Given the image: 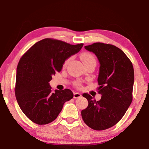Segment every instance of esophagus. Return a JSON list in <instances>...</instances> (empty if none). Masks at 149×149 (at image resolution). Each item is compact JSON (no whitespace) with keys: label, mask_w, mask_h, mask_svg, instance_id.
Returning a JSON list of instances; mask_svg holds the SVG:
<instances>
[{"label":"esophagus","mask_w":149,"mask_h":149,"mask_svg":"<svg viewBox=\"0 0 149 149\" xmlns=\"http://www.w3.org/2000/svg\"><path fill=\"white\" fill-rule=\"evenodd\" d=\"M81 97V94L79 93H77V92H74V97L75 99H77V98H79Z\"/></svg>","instance_id":"esophagus-1"}]
</instances>
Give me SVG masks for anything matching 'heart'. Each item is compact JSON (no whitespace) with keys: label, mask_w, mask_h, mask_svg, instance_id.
<instances>
[{"label":"heart","mask_w":149,"mask_h":149,"mask_svg":"<svg viewBox=\"0 0 149 149\" xmlns=\"http://www.w3.org/2000/svg\"><path fill=\"white\" fill-rule=\"evenodd\" d=\"M80 58L82 60V62H83V63H84L85 65H86L87 64H89V63L93 61H96V60L95 58V57L93 56V55L92 54L89 53V52H83L82 54H81ZM70 59H71L70 58H67L65 60L64 62V66L68 64V63L70 62ZM74 85L75 87H80L81 86V83L80 81H76V82H75Z\"/></svg>","instance_id":"obj_1"}]
</instances>
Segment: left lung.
Instances as JSON below:
<instances>
[{
    "instance_id": "1",
    "label": "left lung",
    "mask_w": 149,
    "mask_h": 149,
    "mask_svg": "<svg viewBox=\"0 0 149 149\" xmlns=\"http://www.w3.org/2000/svg\"><path fill=\"white\" fill-rule=\"evenodd\" d=\"M85 48L100 62L98 92L102 97L97 101L87 93L83 94L89 104L81 111V116L91 129L104 130L122 119L132 102L134 70L129 58L114 45L95 42Z\"/></svg>"
}]
</instances>
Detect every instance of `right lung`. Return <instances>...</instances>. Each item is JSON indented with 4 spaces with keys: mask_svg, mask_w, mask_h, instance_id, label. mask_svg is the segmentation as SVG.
Wrapping results in <instances>:
<instances>
[{
    "mask_svg": "<svg viewBox=\"0 0 149 149\" xmlns=\"http://www.w3.org/2000/svg\"><path fill=\"white\" fill-rule=\"evenodd\" d=\"M84 44L70 45L47 38L34 44L20 58L17 66L15 95L24 114L37 124L52 122L64 102L74 97L71 90H55L49 85L65 60L77 53Z\"/></svg>",
    "mask_w": 149,
    "mask_h": 149,
    "instance_id": "obj_1",
    "label": "right lung"
}]
</instances>
